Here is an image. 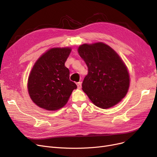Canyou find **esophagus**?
Masks as SVG:
<instances>
[{
    "mask_svg": "<svg viewBox=\"0 0 157 157\" xmlns=\"http://www.w3.org/2000/svg\"><path fill=\"white\" fill-rule=\"evenodd\" d=\"M76 85H77V86H78V89L82 88V82H78L76 83Z\"/></svg>",
    "mask_w": 157,
    "mask_h": 157,
    "instance_id": "obj_1",
    "label": "esophagus"
}]
</instances>
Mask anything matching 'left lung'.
<instances>
[{"instance_id":"8db88e82","label":"left lung","mask_w":157,"mask_h":157,"mask_svg":"<svg viewBox=\"0 0 157 157\" xmlns=\"http://www.w3.org/2000/svg\"><path fill=\"white\" fill-rule=\"evenodd\" d=\"M78 52L88 67L83 90L98 107L108 109L117 105L129 87V75L124 61L103 43L83 44Z\"/></svg>"}]
</instances>
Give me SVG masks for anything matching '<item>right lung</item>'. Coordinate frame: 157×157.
Here are the masks:
<instances>
[{
    "mask_svg": "<svg viewBox=\"0 0 157 157\" xmlns=\"http://www.w3.org/2000/svg\"><path fill=\"white\" fill-rule=\"evenodd\" d=\"M70 48H53L40 56L34 64L28 81L32 100L39 107L56 111L66 105L77 85L70 80L65 66Z\"/></svg>",
    "mask_w": 157,
    "mask_h": 157,
    "instance_id": "1",
    "label": "right lung"
}]
</instances>
